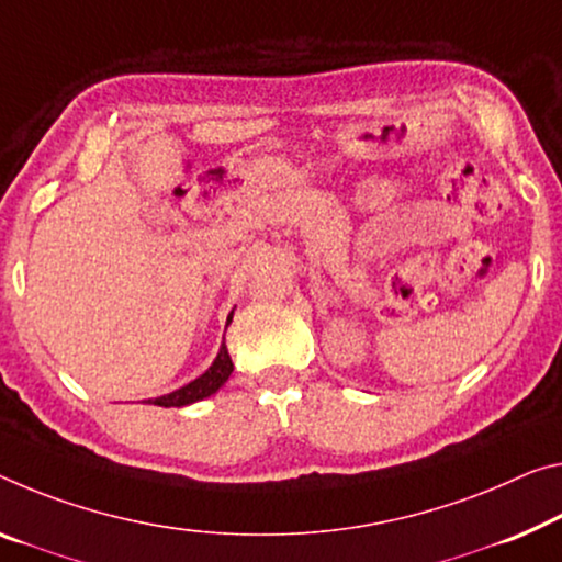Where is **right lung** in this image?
Segmentation results:
<instances>
[{
    "label": "right lung",
    "mask_w": 562,
    "mask_h": 562,
    "mask_svg": "<svg viewBox=\"0 0 562 562\" xmlns=\"http://www.w3.org/2000/svg\"><path fill=\"white\" fill-rule=\"evenodd\" d=\"M233 371V361L228 357V349L226 344H221V351L218 357H215V361L211 364V369L205 371L203 376H198L195 382L180 386V390L170 392L166 396H158V400H150V404H155V407H186V404H193L198 400H205V396H211L221 390L223 384L228 382Z\"/></svg>",
    "instance_id": "obj_1"
}]
</instances>
